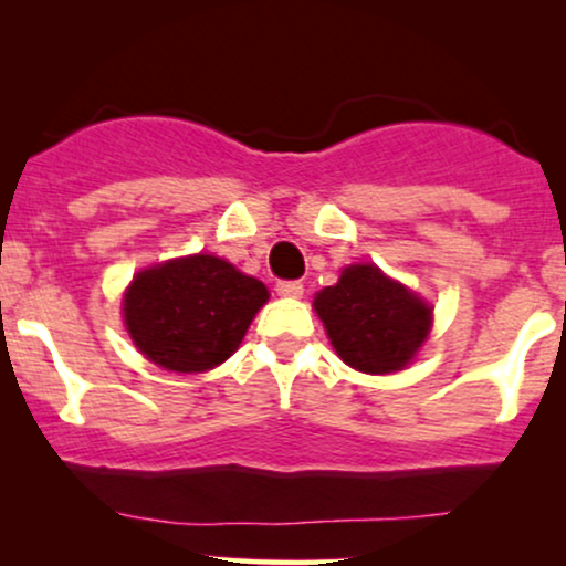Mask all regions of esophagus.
Returning <instances> with one entry per match:
<instances>
[{
    "label": "esophagus",
    "mask_w": 566,
    "mask_h": 566,
    "mask_svg": "<svg viewBox=\"0 0 566 566\" xmlns=\"http://www.w3.org/2000/svg\"><path fill=\"white\" fill-rule=\"evenodd\" d=\"M276 292L282 297H301L303 295V284L297 279H290V282H279Z\"/></svg>",
    "instance_id": "1"
}]
</instances>
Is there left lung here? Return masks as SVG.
Listing matches in <instances>:
<instances>
[{"label": "left lung", "mask_w": 566, "mask_h": 566, "mask_svg": "<svg viewBox=\"0 0 566 566\" xmlns=\"http://www.w3.org/2000/svg\"><path fill=\"white\" fill-rule=\"evenodd\" d=\"M329 340L348 367L396 373L423 346L431 308L375 265H350L314 301Z\"/></svg>", "instance_id": "left-lung-1"}]
</instances>
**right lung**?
I'll return each instance as SVG.
<instances>
[{"label": "right lung", "mask_w": 566, "mask_h": 566, "mask_svg": "<svg viewBox=\"0 0 566 566\" xmlns=\"http://www.w3.org/2000/svg\"><path fill=\"white\" fill-rule=\"evenodd\" d=\"M265 301L263 282L216 255H191L133 279L125 295V324L154 365L205 373L239 348Z\"/></svg>", "instance_id": "right-lung-1"}]
</instances>
